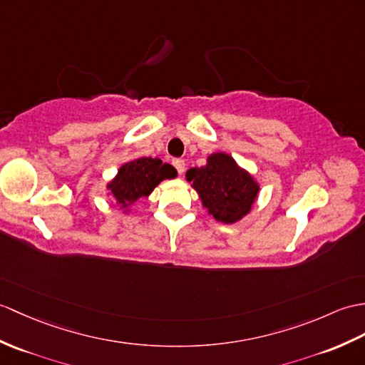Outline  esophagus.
<instances>
[{
    "label": "esophagus",
    "mask_w": 365,
    "mask_h": 365,
    "mask_svg": "<svg viewBox=\"0 0 365 365\" xmlns=\"http://www.w3.org/2000/svg\"><path fill=\"white\" fill-rule=\"evenodd\" d=\"M173 165L175 166V169H177V173H179L180 175L185 173V162L183 160H180V158H177V160H174L173 162Z\"/></svg>",
    "instance_id": "esophagus-1"
}]
</instances>
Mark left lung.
<instances>
[{"label": "left lung", "instance_id": "obj_1", "mask_svg": "<svg viewBox=\"0 0 365 365\" xmlns=\"http://www.w3.org/2000/svg\"><path fill=\"white\" fill-rule=\"evenodd\" d=\"M186 180L197 191L208 215L224 224L249 215L259 191L257 180L224 152L208 155L205 166L188 169Z\"/></svg>", "mask_w": 365, "mask_h": 365}]
</instances>
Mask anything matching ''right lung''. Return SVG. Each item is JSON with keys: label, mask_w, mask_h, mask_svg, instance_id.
<instances>
[{"label": "right lung", "mask_w": 365, "mask_h": 365, "mask_svg": "<svg viewBox=\"0 0 365 365\" xmlns=\"http://www.w3.org/2000/svg\"><path fill=\"white\" fill-rule=\"evenodd\" d=\"M175 168L160 158L141 157L124 163L115 179L107 183V190L121 208H127L141 197H148L155 186L165 179H175Z\"/></svg>", "instance_id": "add662e5"}]
</instances>
